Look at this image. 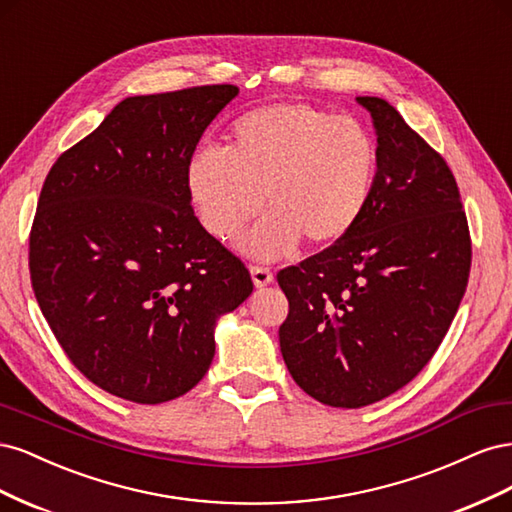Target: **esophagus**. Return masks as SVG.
<instances>
[{"label": "esophagus", "mask_w": 512, "mask_h": 512, "mask_svg": "<svg viewBox=\"0 0 512 512\" xmlns=\"http://www.w3.org/2000/svg\"><path fill=\"white\" fill-rule=\"evenodd\" d=\"M252 273V280H254V286L256 288H262V286H269L273 282V271L269 267H252L250 269Z\"/></svg>", "instance_id": "34e87169"}]
</instances>
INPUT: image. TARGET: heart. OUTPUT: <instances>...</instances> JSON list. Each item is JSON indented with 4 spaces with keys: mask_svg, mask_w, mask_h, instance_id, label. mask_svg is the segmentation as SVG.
I'll return each instance as SVG.
<instances>
[{
    "mask_svg": "<svg viewBox=\"0 0 512 512\" xmlns=\"http://www.w3.org/2000/svg\"><path fill=\"white\" fill-rule=\"evenodd\" d=\"M378 149L359 119L303 102L254 108L232 121L224 151H198L185 170L200 224L220 241L271 211L243 250L277 258L299 239L327 247L361 222L374 192Z\"/></svg>",
    "mask_w": 512,
    "mask_h": 512,
    "instance_id": "heart-1",
    "label": "heart"
}]
</instances>
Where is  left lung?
<instances>
[{"mask_svg":"<svg viewBox=\"0 0 512 512\" xmlns=\"http://www.w3.org/2000/svg\"><path fill=\"white\" fill-rule=\"evenodd\" d=\"M374 119L378 170L367 211L342 241L277 273L290 312L284 363L333 408H363L421 371L468 286L472 241L451 168L395 108L356 98Z\"/></svg>","mask_w":512,"mask_h":512,"instance_id":"1","label":"left lung"}]
</instances>
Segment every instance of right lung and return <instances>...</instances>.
<instances>
[{"mask_svg": "<svg viewBox=\"0 0 512 512\" xmlns=\"http://www.w3.org/2000/svg\"><path fill=\"white\" fill-rule=\"evenodd\" d=\"M237 94L205 85L126 98L42 185L29 232L38 305L72 365L134 404L194 389L215 322L254 290L198 222L185 183L200 136Z\"/></svg>", "mask_w": 512, "mask_h": 512, "instance_id": "right-lung-1", "label": "right lung"}]
</instances>
